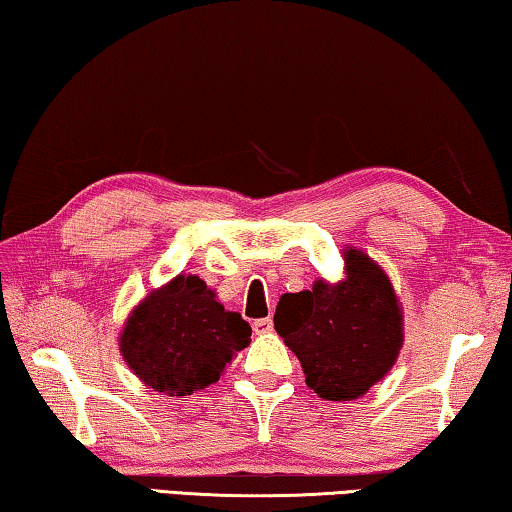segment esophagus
Returning <instances> with one entry per match:
<instances>
[{
    "instance_id": "obj_1",
    "label": "esophagus",
    "mask_w": 512,
    "mask_h": 512,
    "mask_svg": "<svg viewBox=\"0 0 512 512\" xmlns=\"http://www.w3.org/2000/svg\"><path fill=\"white\" fill-rule=\"evenodd\" d=\"M251 326H254L256 333H270V330L274 328V321H272V317H263V319H256Z\"/></svg>"
}]
</instances>
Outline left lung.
Instances as JSON below:
<instances>
[{
	"instance_id": "left-lung-1",
	"label": "left lung",
	"mask_w": 512,
	"mask_h": 512,
	"mask_svg": "<svg viewBox=\"0 0 512 512\" xmlns=\"http://www.w3.org/2000/svg\"><path fill=\"white\" fill-rule=\"evenodd\" d=\"M346 281H317L312 290L283 294L274 328L299 357L306 384L324 400L364 396L396 362L402 312L378 265L346 251Z\"/></svg>"
}]
</instances>
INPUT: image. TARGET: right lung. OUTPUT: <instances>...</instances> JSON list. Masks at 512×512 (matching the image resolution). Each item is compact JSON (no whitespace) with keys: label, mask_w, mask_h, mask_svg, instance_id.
<instances>
[{"label":"right lung","mask_w":512,"mask_h":512,"mask_svg":"<svg viewBox=\"0 0 512 512\" xmlns=\"http://www.w3.org/2000/svg\"><path fill=\"white\" fill-rule=\"evenodd\" d=\"M251 328L224 310L197 276L179 274L150 292L121 333V353L137 378L166 396H191L220 380Z\"/></svg>","instance_id":"add662e5"}]
</instances>
